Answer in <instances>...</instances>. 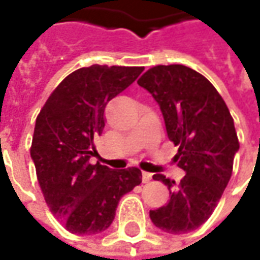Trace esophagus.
Returning <instances> with one entry per match:
<instances>
[{"mask_svg":"<svg viewBox=\"0 0 260 260\" xmlns=\"http://www.w3.org/2000/svg\"><path fill=\"white\" fill-rule=\"evenodd\" d=\"M152 176H153V175L149 174V172H143V174H142V181H143V184H147L149 181H152Z\"/></svg>","mask_w":260,"mask_h":260,"instance_id":"esophagus-1","label":"esophagus"}]
</instances>
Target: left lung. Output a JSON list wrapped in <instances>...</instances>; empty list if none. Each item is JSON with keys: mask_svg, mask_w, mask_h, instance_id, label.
Listing matches in <instances>:
<instances>
[{"mask_svg": "<svg viewBox=\"0 0 260 260\" xmlns=\"http://www.w3.org/2000/svg\"><path fill=\"white\" fill-rule=\"evenodd\" d=\"M137 84L160 107L168 137L179 146L175 160L185 172L178 185L153 175L168 186L169 201L150 210V220L171 235L192 232L213 214L230 181L239 150L235 121L213 84L188 66H153Z\"/></svg>", "mask_w": 260, "mask_h": 260, "instance_id": "left-lung-1", "label": "left lung"}]
</instances>
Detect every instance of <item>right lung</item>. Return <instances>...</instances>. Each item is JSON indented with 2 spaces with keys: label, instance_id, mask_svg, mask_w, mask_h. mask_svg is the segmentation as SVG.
I'll return each instance as SVG.
<instances>
[{
  "label": "right lung",
  "instance_id": "add662e5",
  "mask_svg": "<svg viewBox=\"0 0 260 260\" xmlns=\"http://www.w3.org/2000/svg\"><path fill=\"white\" fill-rule=\"evenodd\" d=\"M142 66L92 65L68 75L37 115L30 155L52 214L74 235H98L120 198L142 182L137 168L113 171L89 159L103 135L108 101L130 86Z\"/></svg>",
  "mask_w": 260,
  "mask_h": 260
}]
</instances>
